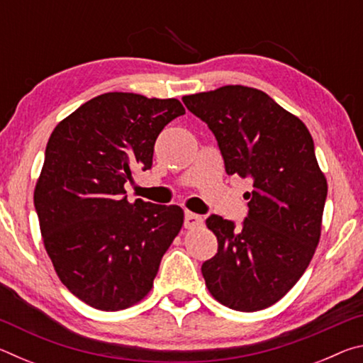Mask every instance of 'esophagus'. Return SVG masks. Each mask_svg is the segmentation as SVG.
<instances>
[{
    "mask_svg": "<svg viewBox=\"0 0 363 363\" xmlns=\"http://www.w3.org/2000/svg\"><path fill=\"white\" fill-rule=\"evenodd\" d=\"M201 225H203V218L189 211L186 213V218H184V227L186 229H200Z\"/></svg>",
    "mask_w": 363,
    "mask_h": 363,
    "instance_id": "1",
    "label": "esophagus"
}]
</instances>
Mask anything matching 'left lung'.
<instances>
[{
	"mask_svg": "<svg viewBox=\"0 0 363 363\" xmlns=\"http://www.w3.org/2000/svg\"><path fill=\"white\" fill-rule=\"evenodd\" d=\"M182 102L213 131L225 173L253 182L242 229L218 214L206 219L218 237V253L201 266L208 290L230 309H266L301 279L320 240L328 186L314 140L298 116L248 86Z\"/></svg>",
	"mask_w": 363,
	"mask_h": 363,
	"instance_id": "obj_1",
	"label": "left lung"
}]
</instances>
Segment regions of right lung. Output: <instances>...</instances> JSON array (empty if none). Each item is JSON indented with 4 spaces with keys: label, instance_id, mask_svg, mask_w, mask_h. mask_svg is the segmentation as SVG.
Returning <instances> with one entry per match:
<instances>
[{
    "label": "right lung",
    "instance_id": "1",
    "mask_svg": "<svg viewBox=\"0 0 363 363\" xmlns=\"http://www.w3.org/2000/svg\"><path fill=\"white\" fill-rule=\"evenodd\" d=\"M184 113L177 99L106 93L60 121L48 140L33 194L43 243L60 281L94 309L144 299L181 230V206L130 203L125 184L136 168H152L158 134Z\"/></svg>",
    "mask_w": 363,
    "mask_h": 363
}]
</instances>
